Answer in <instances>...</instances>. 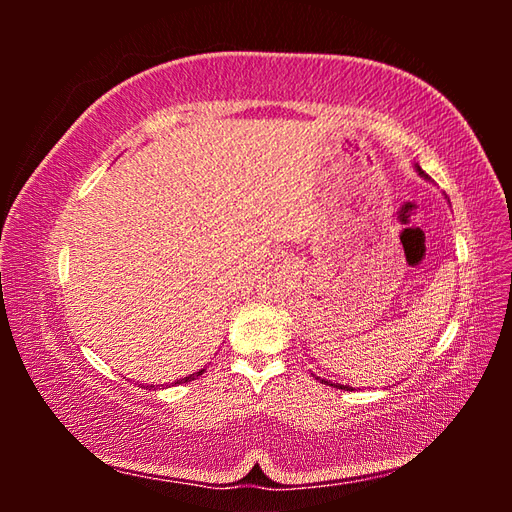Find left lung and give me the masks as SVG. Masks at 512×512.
<instances>
[{
	"label": "left lung",
	"mask_w": 512,
	"mask_h": 512,
	"mask_svg": "<svg viewBox=\"0 0 512 512\" xmlns=\"http://www.w3.org/2000/svg\"><path fill=\"white\" fill-rule=\"evenodd\" d=\"M414 168L418 170V175H421L423 179H427V181H429V175H425V173H423V170H421V166H418V164H414ZM316 380H320V382H324V384H329V386H335V389H342V391H350V386H344V384H337V382H331V380H324V378H318V376H316Z\"/></svg>",
	"instance_id": "left-lung-1"
}]
</instances>
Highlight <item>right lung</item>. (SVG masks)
Returning <instances> with one entry per match:
<instances>
[{
    "instance_id": "right-lung-1",
    "label": "right lung",
    "mask_w": 512,
    "mask_h": 512,
    "mask_svg": "<svg viewBox=\"0 0 512 512\" xmlns=\"http://www.w3.org/2000/svg\"><path fill=\"white\" fill-rule=\"evenodd\" d=\"M203 374H205V369H198L196 374H190V376H185V378H181V380H175L173 384H183V382H190V380H196L198 376H203ZM162 386H164V384H162ZM166 386H168V384H166ZM151 389H156V384H151V386H149V391H151Z\"/></svg>"
}]
</instances>
